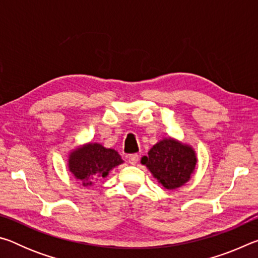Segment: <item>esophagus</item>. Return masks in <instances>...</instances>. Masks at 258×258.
I'll list each match as a JSON object with an SVG mask.
<instances>
[{
  "label": "esophagus",
  "instance_id": "obj_1",
  "mask_svg": "<svg viewBox=\"0 0 258 258\" xmlns=\"http://www.w3.org/2000/svg\"><path fill=\"white\" fill-rule=\"evenodd\" d=\"M139 155L138 154H133V155H130L128 156V163L131 165H137L138 161H139Z\"/></svg>",
  "mask_w": 258,
  "mask_h": 258
}]
</instances>
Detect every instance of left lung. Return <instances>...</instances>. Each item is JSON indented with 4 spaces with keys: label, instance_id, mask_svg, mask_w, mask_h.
Segmentation results:
<instances>
[{
    "label": "left lung",
    "instance_id": "obj_1",
    "mask_svg": "<svg viewBox=\"0 0 258 258\" xmlns=\"http://www.w3.org/2000/svg\"><path fill=\"white\" fill-rule=\"evenodd\" d=\"M197 161L194 148L174 138L160 140L141 158V164L167 190L184 185L195 173Z\"/></svg>",
    "mask_w": 258,
    "mask_h": 258
}]
</instances>
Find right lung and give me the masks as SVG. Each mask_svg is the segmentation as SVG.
<instances>
[{
	"instance_id": "obj_1",
	"label": "right lung",
	"mask_w": 258,
	"mask_h": 258,
	"mask_svg": "<svg viewBox=\"0 0 258 258\" xmlns=\"http://www.w3.org/2000/svg\"><path fill=\"white\" fill-rule=\"evenodd\" d=\"M124 161L115 149L97 142L77 147L68 155V169L83 186L93 185L95 181L107 177L112 168Z\"/></svg>"
}]
</instances>
